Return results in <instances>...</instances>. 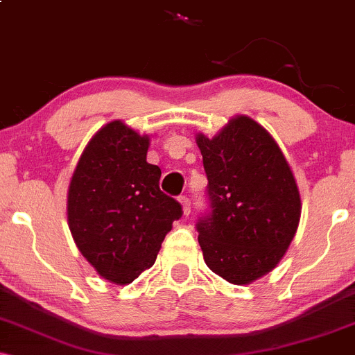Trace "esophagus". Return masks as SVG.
Returning a JSON list of instances; mask_svg holds the SVG:
<instances>
[{
    "label": "esophagus",
    "instance_id": "esophagus-1",
    "mask_svg": "<svg viewBox=\"0 0 355 355\" xmlns=\"http://www.w3.org/2000/svg\"><path fill=\"white\" fill-rule=\"evenodd\" d=\"M178 200H180L182 207H183V215H190V211H191V202H190V198L183 195V197L178 198Z\"/></svg>",
    "mask_w": 355,
    "mask_h": 355
}]
</instances>
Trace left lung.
<instances>
[{"mask_svg": "<svg viewBox=\"0 0 355 355\" xmlns=\"http://www.w3.org/2000/svg\"><path fill=\"white\" fill-rule=\"evenodd\" d=\"M207 209L195 229L211 272L250 284L270 272L294 239L300 195L279 145L257 121L237 116L217 137H197Z\"/></svg>", "mask_w": 355, "mask_h": 355, "instance_id": "left-lung-1", "label": "left lung"}]
</instances>
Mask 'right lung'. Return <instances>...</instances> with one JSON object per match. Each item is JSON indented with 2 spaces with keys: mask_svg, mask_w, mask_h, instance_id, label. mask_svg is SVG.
Here are the masks:
<instances>
[{
  "mask_svg": "<svg viewBox=\"0 0 355 355\" xmlns=\"http://www.w3.org/2000/svg\"><path fill=\"white\" fill-rule=\"evenodd\" d=\"M148 145V137L112 121L85 148L68 190L76 247L103 279L120 285L153 266L183 215L180 203L160 190L162 170L146 162Z\"/></svg>",
  "mask_w": 355,
  "mask_h": 355,
  "instance_id": "1",
  "label": "right lung"
}]
</instances>
